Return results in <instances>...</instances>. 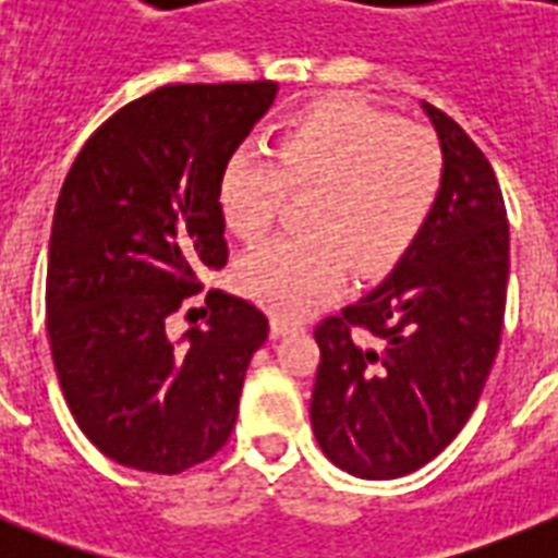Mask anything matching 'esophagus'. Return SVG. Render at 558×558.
Listing matches in <instances>:
<instances>
[{"instance_id": "34e87169", "label": "esophagus", "mask_w": 558, "mask_h": 558, "mask_svg": "<svg viewBox=\"0 0 558 558\" xmlns=\"http://www.w3.org/2000/svg\"><path fill=\"white\" fill-rule=\"evenodd\" d=\"M298 330H304V327L295 322H287V318H280V315H275V318H271V336H275V339H280V336H289V332H298Z\"/></svg>"}]
</instances>
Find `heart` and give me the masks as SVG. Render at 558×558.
I'll use <instances>...</instances> for the list:
<instances>
[{
    "mask_svg": "<svg viewBox=\"0 0 558 558\" xmlns=\"http://www.w3.org/2000/svg\"><path fill=\"white\" fill-rule=\"evenodd\" d=\"M289 187L315 191L313 234L271 236L236 266L240 289L280 318L336 295L350 263L359 275L397 266L440 205L446 153L432 133L362 100H318L278 126L271 159L252 147L228 153L217 179L222 222L245 240L260 236Z\"/></svg>",
    "mask_w": 558,
    "mask_h": 558,
    "instance_id": "1",
    "label": "heart"
}]
</instances>
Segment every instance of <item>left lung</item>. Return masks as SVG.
<instances>
[{
    "label": "left lung",
    "instance_id": "left-lung-1",
    "mask_svg": "<svg viewBox=\"0 0 558 558\" xmlns=\"http://www.w3.org/2000/svg\"><path fill=\"white\" fill-rule=\"evenodd\" d=\"M423 109L446 153L440 205L379 287L315 327V440L367 481L411 475L458 437L501 344L510 280L501 187L460 124Z\"/></svg>",
    "mask_w": 558,
    "mask_h": 558
}]
</instances>
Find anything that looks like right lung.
Here are the masks:
<instances>
[{
	"label": "right lung",
	"instance_id": "1",
	"mask_svg": "<svg viewBox=\"0 0 558 558\" xmlns=\"http://www.w3.org/2000/svg\"><path fill=\"white\" fill-rule=\"evenodd\" d=\"M278 83H177L126 104L77 153L54 208L46 327L81 432L121 466L179 475L236 423L269 318L210 289L205 327L170 315L228 260L217 179Z\"/></svg>",
	"mask_w": 558,
	"mask_h": 558
}]
</instances>
